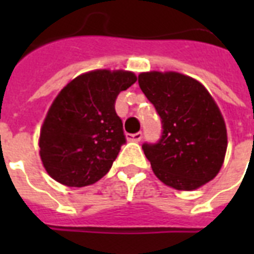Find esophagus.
<instances>
[{"label": "esophagus", "mask_w": 254, "mask_h": 254, "mask_svg": "<svg viewBox=\"0 0 254 254\" xmlns=\"http://www.w3.org/2000/svg\"><path fill=\"white\" fill-rule=\"evenodd\" d=\"M142 138V133L141 131H137V133H131V134H127V139L131 141V142H139Z\"/></svg>", "instance_id": "esophagus-1"}]
</instances>
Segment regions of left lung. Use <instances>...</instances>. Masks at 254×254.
I'll list each match as a JSON object with an SVG mask.
<instances>
[{
	"label": "left lung",
	"mask_w": 254,
	"mask_h": 254,
	"mask_svg": "<svg viewBox=\"0 0 254 254\" xmlns=\"http://www.w3.org/2000/svg\"><path fill=\"white\" fill-rule=\"evenodd\" d=\"M138 84L162 124L161 138L142 145L157 178L185 191L213 179L224 161L227 129L212 96L178 72H143Z\"/></svg>",
	"instance_id": "8db88e82"
}]
</instances>
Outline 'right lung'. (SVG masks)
Listing matches in <instances>:
<instances>
[{"instance_id":"right-lung-1","label":"right lung","mask_w":254,"mask_h":254,"mask_svg":"<svg viewBox=\"0 0 254 254\" xmlns=\"http://www.w3.org/2000/svg\"><path fill=\"white\" fill-rule=\"evenodd\" d=\"M127 71L97 69L69 81L54 100L41 129V158L50 177L84 187L105 175L127 142L116 99L134 84Z\"/></svg>"}]
</instances>
